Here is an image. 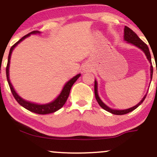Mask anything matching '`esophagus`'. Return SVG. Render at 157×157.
Returning a JSON list of instances; mask_svg holds the SVG:
<instances>
[{
    "instance_id": "34e87169",
    "label": "esophagus",
    "mask_w": 157,
    "mask_h": 157,
    "mask_svg": "<svg viewBox=\"0 0 157 157\" xmlns=\"http://www.w3.org/2000/svg\"><path fill=\"white\" fill-rule=\"evenodd\" d=\"M83 71H89V69H88V68H84Z\"/></svg>"
}]
</instances>
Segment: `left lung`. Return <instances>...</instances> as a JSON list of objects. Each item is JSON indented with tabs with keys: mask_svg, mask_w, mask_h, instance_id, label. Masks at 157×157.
I'll list each match as a JSON object with an SVG mask.
<instances>
[{
	"mask_svg": "<svg viewBox=\"0 0 157 157\" xmlns=\"http://www.w3.org/2000/svg\"><path fill=\"white\" fill-rule=\"evenodd\" d=\"M124 39L125 40L128 41V43H131V44H134V46H137L138 48H140V49H142V51L145 52V55H146L147 60H149V62L151 63V54H150V51H149V48L147 47V46L146 44L143 42L140 37H138L137 35H136L135 32L131 30L129 27L128 26H125V29H124ZM152 75H153V66H151V77L152 79ZM94 94H95V98H96L97 102L99 103V105H100V107L102 108L103 109H105V111H109V112L113 113V114H116V115H122V114H125V113H128L131 111H134V109H136V108L138 107L139 105H141L142 103V102L144 101V100L146 97V95L142 98V100L140 101V102H139L137 105H136L134 107L130 108L128 109H125V110H114V109H110L109 107H108L107 105H105V104L103 103L101 101V100L100 99V97L98 96V94H97V81L94 82Z\"/></svg>",
	"mask_w": 157,
	"mask_h": 157,
	"instance_id": "obj_1",
	"label": "left lung"
}]
</instances>
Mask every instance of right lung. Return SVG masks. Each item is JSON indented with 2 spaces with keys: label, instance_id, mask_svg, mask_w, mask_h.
<instances>
[{
  "label": "right lung",
  "instance_id": "obj_1",
  "mask_svg": "<svg viewBox=\"0 0 157 157\" xmlns=\"http://www.w3.org/2000/svg\"><path fill=\"white\" fill-rule=\"evenodd\" d=\"M36 33H40V32L38 31H33L30 32V33L27 34V35L23 36L22 38L20 39L17 43H15V44L11 47L10 54H9V57H8V63H7V66L6 68V79H7V81H8L9 86H10V90L11 91H12V94H13L15 99L17 100V102H18L20 105H22L23 108H25L26 109L29 110V111H32V112L38 113V114H47V113L55 112V111H57V110L61 109V108L64 105V104L66 103V100H67L68 95H69L70 90L71 89V86H72L73 84L76 82L77 79L80 77V74L76 75V76L74 77L72 79H71V80L68 81L67 83L65 85L63 89L62 90V92H61L60 94L57 97V98L56 99L55 101L50 102V103L48 104H46V105H38V104L32 103V102L26 101V100H23L21 97H19L18 95H17V94L15 92V89H14L13 87H12V84H11L10 80V77H9V68H10L11 54H12V52L13 51L14 48H15V46H17L20 42H21V41H22L23 40H24L26 37H29L31 34H36Z\"/></svg>",
  "mask_w": 157,
  "mask_h": 157
}]
</instances>
